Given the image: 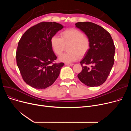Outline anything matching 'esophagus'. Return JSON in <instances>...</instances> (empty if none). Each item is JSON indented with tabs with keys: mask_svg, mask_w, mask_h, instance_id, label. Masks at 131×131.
Returning a JSON list of instances; mask_svg holds the SVG:
<instances>
[{
	"mask_svg": "<svg viewBox=\"0 0 131 131\" xmlns=\"http://www.w3.org/2000/svg\"><path fill=\"white\" fill-rule=\"evenodd\" d=\"M65 65H67V66H73L74 64H70V63H65Z\"/></svg>",
	"mask_w": 131,
	"mask_h": 131,
	"instance_id": "1",
	"label": "esophagus"
}]
</instances>
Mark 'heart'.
<instances>
[{
    "instance_id": "obj_1",
    "label": "heart",
    "mask_w": 131,
    "mask_h": 131,
    "mask_svg": "<svg viewBox=\"0 0 131 131\" xmlns=\"http://www.w3.org/2000/svg\"><path fill=\"white\" fill-rule=\"evenodd\" d=\"M61 38L53 36L50 39V46L53 52L57 56L61 54L68 46V52L59 57L60 61L70 63L83 57L90 48V41L83 33L77 29H66L60 33Z\"/></svg>"
}]
</instances>
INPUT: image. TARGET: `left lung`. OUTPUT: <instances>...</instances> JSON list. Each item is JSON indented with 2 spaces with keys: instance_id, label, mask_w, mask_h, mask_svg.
I'll return each instance as SVG.
<instances>
[{
  "instance_id": "obj_1",
  "label": "left lung",
  "mask_w": 131,
  "mask_h": 131,
  "mask_svg": "<svg viewBox=\"0 0 131 131\" xmlns=\"http://www.w3.org/2000/svg\"><path fill=\"white\" fill-rule=\"evenodd\" d=\"M76 27L90 39V48L81 61L82 71L78 77L88 86H98L107 80L114 63L115 48L110 33L92 22H78Z\"/></svg>"
}]
</instances>
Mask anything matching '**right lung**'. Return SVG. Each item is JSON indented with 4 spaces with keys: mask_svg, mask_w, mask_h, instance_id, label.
I'll use <instances>...</instances> for the list:
<instances>
[{
    "mask_svg": "<svg viewBox=\"0 0 131 131\" xmlns=\"http://www.w3.org/2000/svg\"><path fill=\"white\" fill-rule=\"evenodd\" d=\"M64 26L54 22H43L30 27L19 41L16 53L17 65L23 80L30 86L43 89L58 78L63 63L53 64L57 57L50 39Z\"/></svg>",
    "mask_w": 131,
    "mask_h": 131,
    "instance_id": "right-lung-1",
    "label": "right lung"
}]
</instances>
